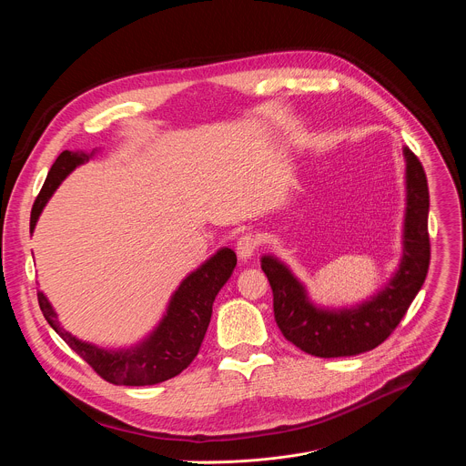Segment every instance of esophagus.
I'll return each mask as SVG.
<instances>
[{"mask_svg": "<svg viewBox=\"0 0 466 466\" xmlns=\"http://www.w3.org/2000/svg\"><path fill=\"white\" fill-rule=\"evenodd\" d=\"M258 245H259V241H258V238H256L254 234H245V236H241V238L238 239V245H236L238 256H239L243 261H247V259L254 254V250L258 248Z\"/></svg>", "mask_w": 466, "mask_h": 466, "instance_id": "obj_1", "label": "esophagus"}]
</instances>
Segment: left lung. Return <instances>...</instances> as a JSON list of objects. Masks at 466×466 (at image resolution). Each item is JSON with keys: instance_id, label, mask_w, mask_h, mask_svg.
<instances>
[{"instance_id": "left-lung-1", "label": "left lung", "mask_w": 466, "mask_h": 466, "mask_svg": "<svg viewBox=\"0 0 466 466\" xmlns=\"http://www.w3.org/2000/svg\"><path fill=\"white\" fill-rule=\"evenodd\" d=\"M406 219L402 258L396 273L361 304L328 309L315 306L306 288L275 256L261 258V269L273 289L275 320L284 338L317 358H343L381 345L406 315L430 268V193L420 160L404 147Z\"/></svg>"}]
</instances>
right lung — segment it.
<instances>
[{
    "instance_id": "add662e5",
    "label": "right lung",
    "mask_w": 466,
    "mask_h": 466,
    "mask_svg": "<svg viewBox=\"0 0 466 466\" xmlns=\"http://www.w3.org/2000/svg\"><path fill=\"white\" fill-rule=\"evenodd\" d=\"M94 153L62 151L58 155L33 205L31 230H35L44 207L58 184L77 166L88 162ZM236 261V252L223 247L201 268L189 273L173 293L158 326L144 341L130 349L105 350L81 341L60 326L53 306L42 291H38V304L46 320L64 343L77 352L103 380L114 385H155L180 374L198 354L210 324L214 300L230 279Z\"/></svg>"
}]
</instances>
